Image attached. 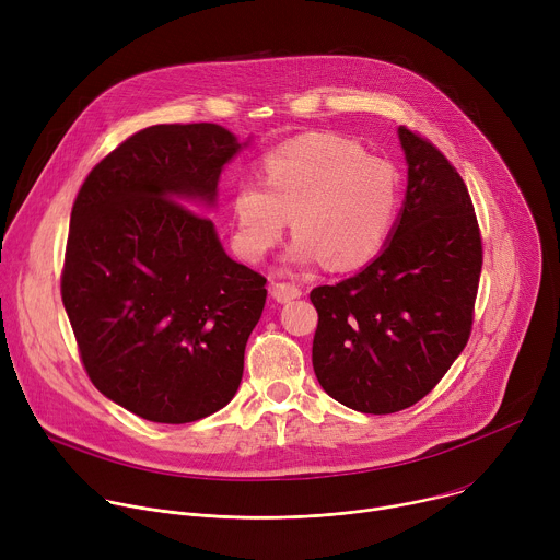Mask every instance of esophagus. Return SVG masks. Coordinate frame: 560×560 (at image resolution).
Masks as SVG:
<instances>
[{
  "label": "esophagus",
  "instance_id": "1",
  "mask_svg": "<svg viewBox=\"0 0 560 560\" xmlns=\"http://www.w3.org/2000/svg\"><path fill=\"white\" fill-rule=\"evenodd\" d=\"M272 296L281 303L285 301H292V299H299L301 296V288L294 285V283H288V281H275L272 283Z\"/></svg>",
  "mask_w": 560,
  "mask_h": 560
}]
</instances>
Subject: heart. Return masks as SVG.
I'll return each instance as SVG.
<instances>
[{
	"instance_id": "1",
	"label": "heart",
	"mask_w": 560,
	"mask_h": 560,
	"mask_svg": "<svg viewBox=\"0 0 560 560\" xmlns=\"http://www.w3.org/2000/svg\"><path fill=\"white\" fill-rule=\"evenodd\" d=\"M397 202V174L386 161L341 136L306 133L268 151L261 185L245 180L234 189L232 247L243 261L259 264L290 219L292 264L354 270L384 247Z\"/></svg>"
}]
</instances>
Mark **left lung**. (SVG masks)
Here are the masks:
<instances>
[{
    "label": "left lung",
    "mask_w": 560,
    "mask_h": 560,
    "mask_svg": "<svg viewBox=\"0 0 560 560\" xmlns=\"http://www.w3.org/2000/svg\"><path fill=\"white\" fill-rule=\"evenodd\" d=\"M397 133L409 185L390 241L362 272L311 292L322 388L373 416L420 401L465 350L482 270L480 228L463 176L420 133L404 125Z\"/></svg>",
    "instance_id": "8db88e82"
}]
</instances>
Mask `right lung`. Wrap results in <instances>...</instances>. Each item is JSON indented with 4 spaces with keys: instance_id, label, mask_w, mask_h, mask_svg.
Segmentation results:
<instances>
[{
    "instance_id": "add662e5",
    "label": "right lung",
    "mask_w": 560,
    "mask_h": 560,
    "mask_svg": "<svg viewBox=\"0 0 560 560\" xmlns=\"http://www.w3.org/2000/svg\"><path fill=\"white\" fill-rule=\"evenodd\" d=\"M241 149L212 122L154 125L84 178L62 301L93 386L163 424L208 418L234 397L266 277L232 261L214 223L187 205L217 198Z\"/></svg>"
}]
</instances>
